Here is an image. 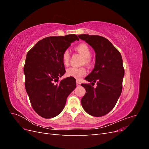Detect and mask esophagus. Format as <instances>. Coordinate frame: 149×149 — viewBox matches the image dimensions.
Masks as SVG:
<instances>
[{"label": "esophagus", "instance_id": "34e87169", "mask_svg": "<svg viewBox=\"0 0 149 149\" xmlns=\"http://www.w3.org/2000/svg\"><path fill=\"white\" fill-rule=\"evenodd\" d=\"M76 85H77V86H79L81 85L80 82L78 81H76Z\"/></svg>", "mask_w": 149, "mask_h": 149}]
</instances>
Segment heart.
Wrapping results in <instances>:
<instances>
[{"label":"heart","mask_w":149,"mask_h":149,"mask_svg":"<svg viewBox=\"0 0 149 149\" xmlns=\"http://www.w3.org/2000/svg\"><path fill=\"white\" fill-rule=\"evenodd\" d=\"M76 49L83 56H84V61L86 63L88 64L90 61L89 57L91 56V52L87 45L85 43H80L76 47ZM70 56V52L68 49H66L63 53L62 55V61L65 66L68 65L69 63ZM66 74L69 77H73L76 79H79L82 76L86 74V70L84 67H71L66 70Z\"/></svg>","instance_id":"b5f03b06"}]
</instances>
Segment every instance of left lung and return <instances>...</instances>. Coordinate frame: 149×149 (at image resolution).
<instances>
[{
  "mask_svg": "<svg viewBox=\"0 0 149 149\" xmlns=\"http://www.w3.org/2000/svg\"><path fill=\"white\" fill-rule=\"evenodd\" d=\"M78 37L88 43L96 53L95 65L91 73L85 78L97 86L81 84L86 94L81 104L88 114L101 117L113 109L123 89L124 69L120 52L111 42L99 35L82 34Z\"/></svg>",
  "mask_w": 149,
  "mask_h": 149,
  "instance_id": "8db88e82",
  "label": "left lung"
}]
</instances>
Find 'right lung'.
<instances>
[{"instance_id":"right-lung-1","label":"right lung","mask_w":149,"mask_h":149,"mask_svg":"<svg viewBox=\"0 0 149 149\" xmlns=\"http://www.w3.org/2000/svg\"><path fill=\"white\" fill-rule=\"evenodd\" d=\"M75 40L79 38L74 34L46 37L26 54L24 68L25 89L33 109L43 118L60 114L67 97L76 87V79L71 77L58 82L66 72L63 53Z\"/></svg>"}]
</instances>
